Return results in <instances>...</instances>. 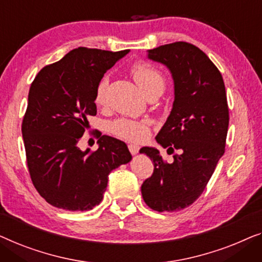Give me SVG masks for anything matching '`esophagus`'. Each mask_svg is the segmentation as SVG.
<instances>
[{
    "instance_id": "1",
    "label": "esophagus",
    "mask_w": 262,
    "mask_h": 262,
    "mask_svg": "<svg viewBox=\"0 0 262 262\" xmlns=\"http://www.w3.org/2000/svg\"><path fill=\"white\" fill-rule=\"evenodd\" d=\"M128 148H129V152L133 156H135V154H138L140 147L138 145H134V143H130V145H128Z\"/></svg>"
}]
</instances>
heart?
Masks as SVG:
<instances>
[{
    "label": "heart",
    "mask_w": 262,
    "mask_h": 262,
    "mask_svg": "<svg viewBox=\"0 0 262 262\" xmlns=\"http://www.w3.org/2000/svg\"><path fill=\"white\" fill-rule=\"evenodd\" d=\"M130 75L146 95L156 89H164L165 79L161 73L147 61H136L130 66ZM106 86V78H102L98 83L95 94V102L102 104L104 101V91ZM113 134L129 141H142L148 135V123L143 120L119 119L110 124Z\"/></svg>",
    "instance_id": "obj_1"
}]
</instances>
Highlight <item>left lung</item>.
Here are the masks:
<instances>
[{"label": "left lung", "mask_w": 262, "mask_h": 262, "mask_svg": "<svg viewBox=\"0 0 262 262\" xmlns=\"http://www.w3.org/2000/svg\"><path fill=\"white\" fill-rule=\"evenodd\" d=\"M148 58L166 65L174 80L172 112L156 138L173 154V163L165 161L158 149L142 147L140 153L149 157L154 169L142 183L141 193L156 211H178L200 198L226 150V86L216 65L190 42L149 50Z\"/></svg>", "instance_id": "8db88e82"}]
</instances>
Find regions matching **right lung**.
<instances>
[{"mask_svg":"<svg viewBox=\"0 0 262 262\" xmlns=\"http://www.w3.org/2000/svg\"><path fill=\"white\" fill-rule=\"evenodd\" d=\"M128 50L112 52L78 47L40 70L31 84L22 120L26 161L32 183L51 205L86 211L103 200L109 173L132 156L123 141L97 135L98 149L78 148L97 108L102 77Z\"/></svg>","mask_w":262,"mask_h":262,"instance_id":"right-lung-1","label":"right lung"}]
</instances>
